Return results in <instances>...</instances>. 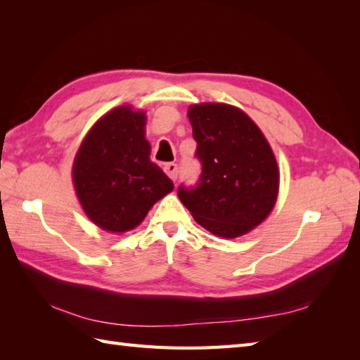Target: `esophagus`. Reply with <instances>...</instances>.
Instances as JSON below:
<instances>
[{
  "label": "esophagus",
  "mask_w": 360,
  "mask_h": 360,
  "mask_svg": "<svg viewBox=\"0 0 360 360\" xmlns=\"http://www.w3.org/2000/svg\"><path fill=\"white\" fill-rule=\"evenodd\" d=\"M164 170H165V173H167L168 176H170V179L176 181V178H178V165H176L174 162H168V164H165Z\"/></svg>",
  "instance_id": "obj_1"
}]
</instances>
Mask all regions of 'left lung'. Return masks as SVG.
<instances>
[{"label": "left lung", "mask_w": 360, "mask_h": 360, "mask_svg": "<svg viewBox=\"0 0 360 360\" xmlns=\"http://www.w3.org/2000/svg\"><path fill=\"white\" fill-rule=\"evenodd\" d=\"M201 162L196 186H179L181 202L213 235L236 238L269 215L278 195V167L255 122L226 103L188 108Z\"/></svg>", "instance_id": "obj_1"}]
</instances>
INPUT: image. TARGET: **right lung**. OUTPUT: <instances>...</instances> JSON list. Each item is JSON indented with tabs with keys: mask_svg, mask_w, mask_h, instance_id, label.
Returning <instances> with one entry per match:
<instances>
[{
	"mask_svg": "<svg viewBox=\"0 0 360 360\" xmlns=\"http://www.w3.org/2000/svg\"><path fill=\"white\" fill-rule=\"evenodd\" d=\"M145 120V112L117 106L96 122L75 155V192L103 231H131L173 190L172 179L151 162Z\"/></svg>",
	"mask_w": 360,
	"mask_h": 360,
	"instance_id": "right-lung-1",
	"label": "right lung"
}]
</instances>
